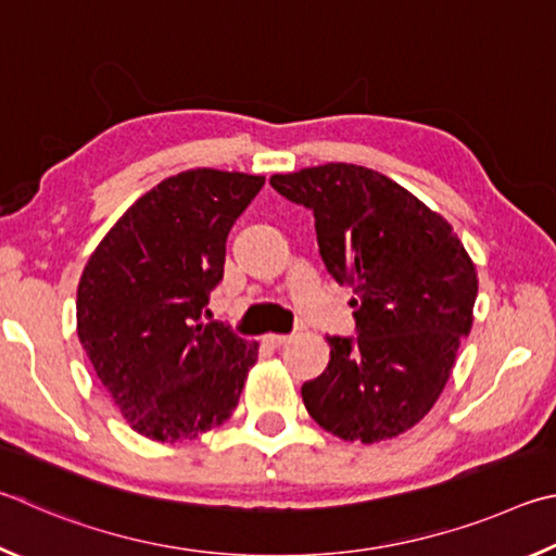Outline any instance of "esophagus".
Returning a JSON list of instances; mask_svg holds the SVG:
<instances>
[{
    "instance_id": "esophagus-1",
    "label": "esophagus",
    "mask_w": 556,
    "mask_h": 556,
    "mask_svg": "<svg viewBox=\"0 0 556 556\" xmlns=\"http://www.w3.org/2000/svg\"><path fill=\"white\" fill-rule=\"evenodd\" d=\"M263 342L273 349H278V346H286L290 342V334H266L263 337Z\"/></svg>"
}]
</instances>
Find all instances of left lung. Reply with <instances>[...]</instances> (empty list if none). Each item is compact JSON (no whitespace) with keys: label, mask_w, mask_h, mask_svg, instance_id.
Returning <instances> with one entry per match:
<instances>
[{"label":"left lung","mask_w":556,"mask_h":556,"mask_svg":"<svg viewBox=\"0 0 556 556\" xmlns=\"http://www.w3.org/2000/svg\"><path fill=\"white\" fill-rule=\"evenodd\" d=\"M315 217L327 270L354 290L356 337L303 386L313 420L349 442L391 440L430 413L473 323L479 278L452 224L386 175L327 163L273 175Z\"/></svg>","instance_id":"1"}]
</instances>
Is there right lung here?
<instances>
[{"instance_id":"1","label":"right lung","mask_w":556,"mask_h":556,"mask_svg":"<svg viewBox=\"0 0 556 556\" xmlns=\"http://www.w3.org/2000/svg\"><path fill=\"white\" fill-rule=\"evenodd\" d=\"M266 178L194 168L136 200L87 261L77 337L126 422L155 442L229 420L258 344L204 323L227 237Z\"/></svg>"}]
</instances>
